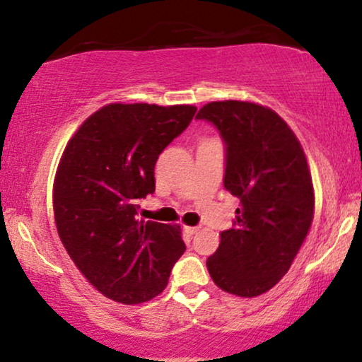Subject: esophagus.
<instances>
[{
    "mask_svg": "<svg viewBox=\"0 0 362 362\" xmlns=\"http://www.w3.org/2000/svg\"><path fill=\"white\" fill-rule=\"evenodd\" d=\"M197 230H199V227H189V226H185V232H186L187 235H194Z\"/></svg>",
    "mask_w": 362,
    "mask_h": 362,
    "instance_id": "34e87169",
    "label": "esophagus"
}]
</instances>
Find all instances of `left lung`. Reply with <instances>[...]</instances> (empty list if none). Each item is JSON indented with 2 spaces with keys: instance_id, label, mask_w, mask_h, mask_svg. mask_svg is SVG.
<instances>
[{
  "instance_id": "left-lung-1",
  "label": "left lung",
  "mask_w": 362,
  "mask_h": 362,
  "mask_svg": "<svg viewBox=\"0 0 362 362\" xmlns=\"http://www.w3.org/2000/svg\"><path fill=\"white\" fill-rule=\"evenodd\" d=\"M196 118L219 132L224 187L240 201L207 270L221 290L252 298L279 284L311 227L315 194L303 148L274 110L257 103L211 102Z\"/></svg>"
}]
</instances>
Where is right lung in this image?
Segmentation results:
<instances>
[{"instance_id": "1", "label": "right lung", "mask_w": 362, "mask_h": 362, "mask_svg": "<svg viewBox=\"0 0 362 362\" xmlns=\"http://www.w3.org/2000/svg\"><path fill=\"white\" fill-rule=\"evenodd\" d=\"M197 108L110 103L67 143L54 181L59 237L82 275L107 298L136 305L166 288L185 254L180 226L138 221V201L155 192L161 151Z\"/></svg>"}]
</instances>
